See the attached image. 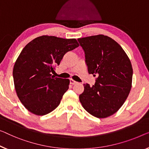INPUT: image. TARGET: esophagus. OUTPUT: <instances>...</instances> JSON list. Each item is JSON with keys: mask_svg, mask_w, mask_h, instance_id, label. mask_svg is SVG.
Returning a JSON list of instances; mask_svg holds the SVG:
<instances>
[{"mask_svg": "<svg viewBox=\"0 0 149 149\" xmlns=\"http://www.w3.org/2000/svg\"><path fill=\"white\" fill-rule=\"evenodd\" d=\"M76 83H77V82L75 81H74V79H70V84H72V85H74V84H75Z\"/></svg>", "mask_w": 149, "mask_h": 149, "instance_id": "obj_1", "label": "esophagus"}]
</instances>
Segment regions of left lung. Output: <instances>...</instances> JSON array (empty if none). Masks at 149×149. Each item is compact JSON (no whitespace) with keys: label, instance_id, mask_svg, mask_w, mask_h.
Segmentation results:
<instances>
[{"label":"left lung","instance_id":"left-lung-1","mask_svg":"<svg viewBox=\"0 0 149 149\" xmlns=\"http://www.w3.org/2000/svg\"><path fill=\"white\" fill-rule=\"evenodd\" d=\"M85 52L88 73L97 76L92 87L84 84L79 101L88 113L99 118L115 114L129 94L133 70L122 47L104 35L79 38Z\"/></svg>","mask_w":149,"mask_h":149}]
</instances>
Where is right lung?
I'll return each instance as SVG.
<instances>
[{"mask_svg":"<svg viewBox=\"0 0 149 149\" xmlns=\"http://www.w3.org/2000/svg\"><path fill=\"white\" fill-rule=\"evenodd\" d=\"M75 39L42 35L30 41L15 61L13 75L18 97L26 109L37 116L54 110L68 90L70 79L55 77L64 55L79 47Z\"/></svg>","mask_w":149,"mask_h":149,"instance_id":"right-lung-1","label":"right lung"}]
</instances>
